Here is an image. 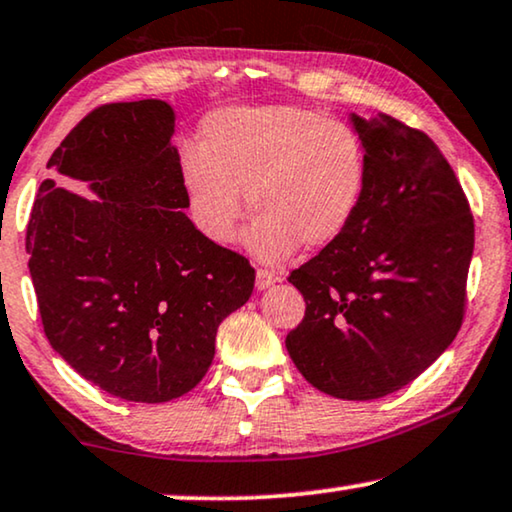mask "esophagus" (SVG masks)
I'll list each match as a JSON object with an SVG mask.
<instances>
[{
  "label": "esophagus",
  "instance_id": "1",
  "mask_svg": "<svg viewBox=\"0 0 512 512\" xmlns=\"http://www.w3.org/2000/svg\"><path fill=\"white\" fill-rule=\"evenodd\" d=\"M274 283H278V276L274 274V271H269V269H257V274H255V288L257 290H267V288H271V285Z\"/></svg>",
  "mask_w": 512,
  "mask_h": 512
}]
</instances>
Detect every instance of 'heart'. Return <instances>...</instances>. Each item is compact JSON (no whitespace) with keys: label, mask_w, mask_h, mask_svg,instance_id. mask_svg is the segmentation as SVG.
<instances>
[{"label":"heart","mask_w":512,"mask_h":512,"mask_svg":"<svg viewBox=\"0 0 512 512\" xmlns=\"http://www.w3.org/2000/svg\"><path fill=\"white\" fill-rule=\"evenodd\" d=\"M201 147L180 149V180L192 220L208 241L229 243L255 210L243 243L278 264L302 248L339 241L363 208L370 161L351 126L297 105L227 107L210 114Z\"/></svg>","instance_id":"1"}]
</instances>
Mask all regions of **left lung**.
I'll list each match as a JSON object with an SVG mask.
<instances>
[{
    "mask_svg": "<svg viewBox=\"0 0 512 512\" xmlns=\"http://www.w3.org/2000/svg\"><path fill=\"white\" fill-rule=\"evenodd\" d=\"M370 182L349 231L292 271L304 320L285 339L304 379L342 400H377L454 342L475 224L452 166L426 133L358 117Z\"/></svg>",
    "mask_w": 512,
    "mask_h": 512,
    "instance_id": "1",
    "label": "left lung"
}]
</instances>
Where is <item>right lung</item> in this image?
Wrapping results in <instances>:
<instances>
[{
    "label": "right lung",
    "mask_w": 512,
    "mask_h": 512,
    "mask_svg": "<svg viewBox=\"0 0 512 512\" xmlns=\"http://www.w3.org/2000/svg\"><path fill=\"white\" fill-rule=\"evenodd\" d=\"M175 112L163 100L93 109L46 168L25 250L44 332L81 377L131 403H168L206 377L217 327L255 269L185 215Z\"/></svg>",
    "instance_id": "1"
}]
</instances>
